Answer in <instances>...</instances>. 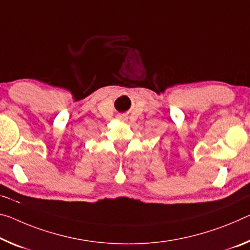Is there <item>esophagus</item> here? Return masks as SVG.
<instances>
[{"label": "esophagus", "instance_id": "1", "mask_svg": "<svg viewBox=\"0 0 250 250\" xmlns=\"http://www.w3.org/2000/svg\"><path fill=\"white\" fill-rule=\"evenodd\" d=\"M117 118L119 119V120H122V121L125 120V116H118Z\"/></svg>", "mask_w": 250, "mask_h": 250}]
</instances>
